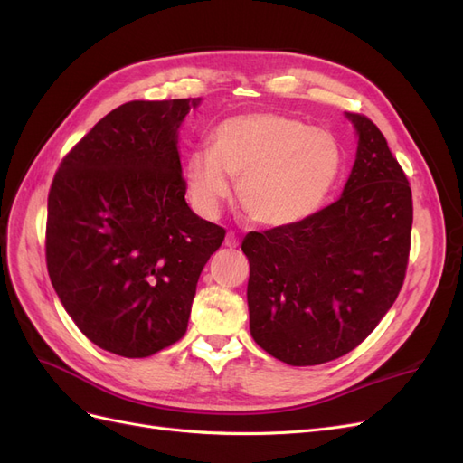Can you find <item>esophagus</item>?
<instances>
[{
  "label": "esophagus",
  "mask_w": 463,
  "mask_h": 463,
  "mask_svg": "<svg viewBox=\"0 0 463 463\" xmlns=\"http://www.w3.org/2000/svg\"><path fill=\"white\" fill-rule=\"evenodd\" d=\"M223 245L230 247V249H235L237 245H240V240H237V235H235L233 232H230V233L226 235V241H223Z\"/></svg>",
  "instance_id": "obj_1"
}]
</instances>
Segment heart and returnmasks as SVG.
Here are the masks:
<instances>
[{
	"instance_id": "1",
	"label": "heart",
	"mask_w": 463,
	"mask_h": 463,
	"mask_svg": "<svg viewBox=\"0 0 463 463\" xmlns=\"http://www.w3.org/2000/svg\"><path fill=\"white\" fill-rule=\"evenodd\" d=\"M342 170L338 138L279 111L233 116L213 131V148L191 152L185 184L193 206L216 216L232 179L250 220L286 228L317 213Z\"/></svg>"
}]
</instances>
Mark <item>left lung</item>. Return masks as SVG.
<instances>
[{"label": "left lung", "instance_id": "obj_1", "mask_svg": "<svg viewBox=\"0 0 463 463\" xmlns=\"http://www.w3.org/2000/svg\"><path fill=\"white\" fill-rule=\"evenodd\" d=\"M359 133L342 197L298 223L250 232L249 326L266 354L293 367L320 365L355 349L403 286L413 201L381 129L347 114Z\"/></svg>", "mask_w": 463, "mask_h": 463}]
</instances>
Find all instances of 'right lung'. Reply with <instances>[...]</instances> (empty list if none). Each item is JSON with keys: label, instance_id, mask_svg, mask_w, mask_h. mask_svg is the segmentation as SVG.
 Masks as SVG:
<instances>
[{"label": "right lung", "instance_id": "right-lung-1", "mask_svg": "<svg viewBox=\"0 0 463 463\" xmlns=\"http://www.w3.org/2000/svg\"><path fill=\"white\" fill-rule=\"evenodd\" d=\"M199 102L121 104L53 175L52 286L79 330L109 354L148 357L184 338L199 276L226 237L185 203L177 129Z\"/></svg>", "mask_w": 463, "mask_h": 463}]
</instances>
